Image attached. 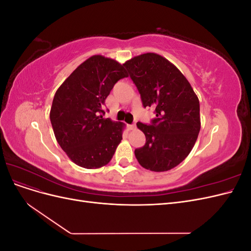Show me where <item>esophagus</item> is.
I'll list each match as a JSON object with an SVG mask.
<instances>
[{"label":"esophagus","mask_w":251,"mask_h":251,"mask_svg":"<svg viewBox=\"0 0 251 251\" xmlns=\"http://www.w3.org/2000/svg\"><path fill=\"white\" fill-rule=\"evenodd\" d=\"M127 127H128V130H135L136 126H135V125H128Z\"/></svg>","instance_id":"34e87169"}]
</instances>
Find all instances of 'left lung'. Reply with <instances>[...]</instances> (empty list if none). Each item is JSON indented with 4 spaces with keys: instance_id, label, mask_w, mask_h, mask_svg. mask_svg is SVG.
<instances>
[{
    "instance_id": "left-lung-1",
    "label": "left lung",
    "mask_w": 251,
    "mask_h": 251,
    "mask_svg": "<svg viewBox=\"0 0 251 251\" xmlns=\"http://www.w3.org/2000/svg\"><path fill=\"white\" fill-rule=\"evenodd\" d=\"M137 87L143 107H154L151 125L137 123L146 144L135 150L142 168L166 172L191 153L201 127L198 96L186 77L165 57L149 52L124 64Z\"/></svg>"
}]
</instances>
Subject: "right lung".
<instances>
[{"mask_svg":"<svg viewBox=\"0 0 251 251\" xmlns=\"http://www.w3.org/2000/svg\"><path fill=\"white\" fill-rule=\"evenodd\" d=\"M127 77L124 65L102 55L81 63L59 86L52 101L50 120L58 144L81 168L107 165L123 139L126 125L101 113L114 85Z\"/></svg>","mask_w":251,"mask_h":251,"instance_id":"right-lung-1","label":"right lung"}]
</instances>
